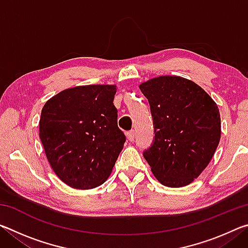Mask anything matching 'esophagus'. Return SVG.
I'll use <instances>...</instances> for the list:
<instances>
[{
	"label": "esophagus",
	"instance_id": "esophagus-1",
	"mask_svg": "<svg viewBox=\"0 0 248 248\" xmlns=\"http://www.w3.org/2000/svg\"><path fill=\"white\" fill-rule=\"evenodd\" d=\"M125 136H127L128 140H129L130 142H132V141L134 140V138H136V133H134L133 130H131V131H128L127 133H125Z\"/></svg>",
	"mask_w": 248,
	"mask_h": 248
}]
</instances>
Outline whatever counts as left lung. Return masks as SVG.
<instances>
[{
	"instance_id": "left-lung-1",
	"label": "left lung",
	"mask_w": 248,
	"mask_h": 248,
	"mask_svg": "<svg viewBox=\"0 0 248 248\" xmlns=\"http://www.w3.org/2000/svg\"><path fill=\"white\" fill-rule=\"evenodd\" d=\"M149 100L155 138L143 156L164 186L189 185L211 161L221 138L215 100L190 79L164 75L140 84Z\"/></svg>"
}]
</instances>
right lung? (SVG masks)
<instances>
[{"label": "right lung", "mask_w": 248, "mask_h": 248, "mask_svg": "<svg viewBox=\"0 0 248 248\" xmlns=\"http://www.w3.org/2000/svg\"><path fill=\"white\" fill-rule=\"evenodd\" d=\"M116 85H83L47 100L41 110L39 138L46 156L62 182L92 189L106 182L125 136L118 128Z\"/></svg>", "instance_id": "1"}]
</instances>
